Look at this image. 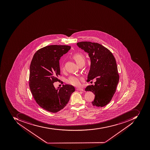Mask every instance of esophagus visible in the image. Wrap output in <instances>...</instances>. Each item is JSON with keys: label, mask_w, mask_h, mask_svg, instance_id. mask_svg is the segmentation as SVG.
Masks as SVG:
<instances>
[{"label": "esophagus", "mask_w": 150, "mask_h": 150, "mask_svg": "<svg viewBox=\"0 0 150 150\" xmlns=\"http://www.w3.org/2000/svg\"><path fill=\"white\" fill-rule=\"evenodd\" d=\"M76 91H83V88H76Z\"/></svg>", "instance_id": "obj_1"}]
</instances>
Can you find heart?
Returning a JSON list of instances; mask_svg holds the SVG:
<instances>
[{
    "label": "heart",
    "instance_id": "obj_1",
    "mask_svg": "<svg viewBox=\"0 0 150 150\" xmlns=\"http://www.w3.org/2000/svg\"><path fill=\"white\" fill-rule=\"evenodd\" d=\"M73 58L75 59L77 64L84 62V58L83 55L81 53H76L73 55ZM61 69L63 70L64 69V66L62 65ZM83 79L80 78L78 76H71L67 80V82L69 84L75 86H79L81 84V81Z\"/></svg>",
    "mask_w": 150,
    "mask_h": 150
}]
</instances>
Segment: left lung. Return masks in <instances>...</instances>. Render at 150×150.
Masks as SVG:
<instances>
[{"instance_id": "1", "label": "left lung", "mask_w": 150, "mask_h": 150, "mask_svg": "<svg viewBox=\"0 0 150 150\" xmlns=\"http://www.w3.org/2000/svg\"><path fill=\"white\" fill-rule=\"evenodd\" d=\"M76 45L88 54L91 59L87 81H91L95 78L96 80L95 85H88L85 91L95 94L93 105L105 106L112 100L119 82L116 59L108 49L97 42H80Z\"/></svg>"}]
</instances>
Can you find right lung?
I'll return each instance as SVG.
<instances>
[{
	"label": "right lung",
	"mask_w": 150,
	"mask_h": 150,
	"mask_svg": "<svg viewBox=\"0 0 150 150\" xmlns=\"http://www.w3.org/2000/svg\"><path fill=\"white\" fill-rule=\"evenodd\" d=\"M71 49L68 45H52L38 50L30 66L29 87L33 98L41 108L55 113L65 108L75 91L74 86L63 85L54 88L60 75L59 60Z\"/></svg>",
	"instance_id": "add662e5"
}]
</instances>
